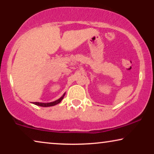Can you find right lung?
<instances>
[{"mask_svg": "<svg viewBox=\"0 0 154 154\" xmlns=\"http://www.w3.org/2000/svg\"><path fill=\"white\" fill-rule=\"evenodd\" d=\"M65 95V93L63 94V96L62 97H60L59 100L54 101V102H50V103H41V102H33V104H34L35 105H38V106H43V107H47V106H54V105L59 104V103H60L62 102V100H63V98H64V97Z\"/></svg>", "mask_w": 154, "mask_h": 154, "instance_id": "1", "label": "right lung"}]
</instances>
